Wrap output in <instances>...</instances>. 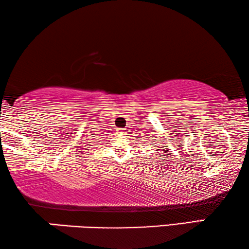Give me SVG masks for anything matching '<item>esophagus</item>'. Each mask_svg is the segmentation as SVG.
I'll return each mask as SVG.
<instances>
[{
    "instance_id": "34e87169",
    "label": "esophagus",
    "mask_w": 249,
    "mask_h": 249,
    "mask_svg": "<svg viewBox=\"0 0 249 249\" xmlns=\"http://www.w3.org/2000/svg\"><path fill=\"white\" fill-rule=\"evenodd\" d=\"M120 132L122 133V132H124V131H123V129H120Z\"/></svg>"
}]
</instances>
